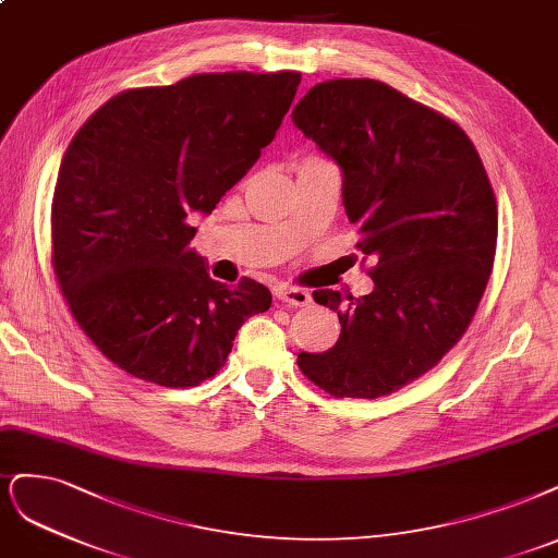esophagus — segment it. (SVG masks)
I'll return each instance as SVG.
<instances>
[{
  "label": "esophagus",
  "instance_id": "1",
  "mask_svg": "<svg viewBox=\"0 0 558 558\" xmlns=\"http://www.w3.org/2000/svg\"><path fill=\"white\" fill-rule=\"evenodd\" d=\"M279 302L283 304H293V306H306L312 304V293L304 291V288H295V286H283L277 291Z\"/></svg>",
  "mask_w": 558,
  "mask_h": 558
}]
</instances>
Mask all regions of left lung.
I'll return each instance as SVG.
<instances>
[{"instance_id": "obj_1", "label": "left lung", "mask_w": 558, "mask_h": 558, "mask_svg": "<svg viewBox=\"0 0 558 558\" xmlns=\"http://www.w3.org/2000/svg\"><path fill=\"white\" fill-rule=\"evenodd\" d=\"M293 122L339 163L355 246L376 260L369 295L314 291L341 335L298 367L332 397L392 395L436 367L483 300L498 235L487 170L457 122L372 78L314 85Z\"/></svg>"}]
</instances>
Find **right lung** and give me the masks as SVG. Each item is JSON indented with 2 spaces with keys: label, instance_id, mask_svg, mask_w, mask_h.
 Masks as SVG:
<instances>
[{
  "label": "right lung",
  "instance_id": "1",
  "mask_svg": "<svg viewBox=\"0 0 558 558\" xmlns=\"http://www.w3.org/2000/svg\"><path fill=\"white\" fill-rule=\"evenodd\" d=\"M302 75L196 73L106 101L69 143L57 175L52 270L73 318L110 362L163 388L213 378L242 323L272 293L228 288L191 248L209 215L270 145Z\"/></svg>",
  "mask_w": 558,
  "mask_h": 558
}]
</instances>
